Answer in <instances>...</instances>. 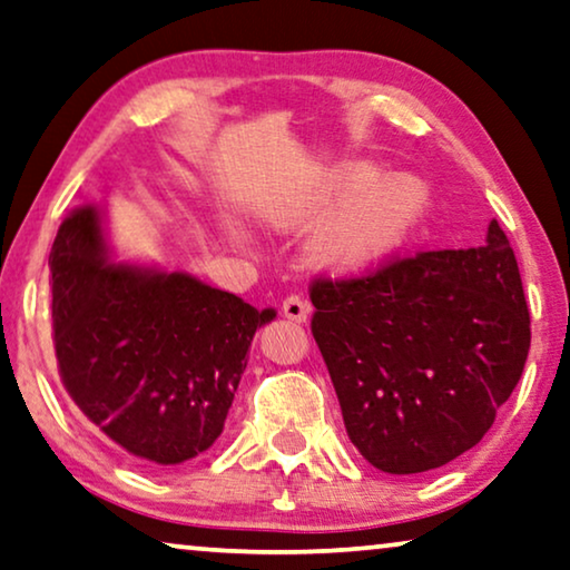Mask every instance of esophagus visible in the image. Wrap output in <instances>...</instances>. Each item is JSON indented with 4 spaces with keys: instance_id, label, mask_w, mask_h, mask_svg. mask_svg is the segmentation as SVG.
Instances as JSON below:
<instances>
[{
    "instance_id": "34e87169",
    "label": "esophagus",
    "mask_w": 570,
    "mask_h": 570,
    "mask_svg": "<svg viewBox=\"0 0 570 570\" xmlns=\"http://www.w3.org/2000/svg\"><path fill=\"white\" fill-rule=\"evenodd\" d=\"M282 312H284V317L292 320V322H307L309 304H307V299H302L299 294H292V296H286V299H284Z\"/></svg>"
}]
</instances>
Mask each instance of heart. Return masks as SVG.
Segmentation results:
<instances>
[{
  "instance_id": "obj_1",
  "label": "heart",
  "mask_w": 570,
  "mask_h": 570,
  "mask_svg": "<svg viewBox=\"0 0 570 570\" xmlns=\"http://www.w3.org/2000/svg\"><path fill=\"white\" fill-rule=\"evenodd\" d=\"M376 168L351 166L337 178L333 191L276 217L278 227L320 223L340 202L347 207L314 245L320 263L337 271H363L396 250L424 209V189L410 176H392L376 184Z\"/></svg>"
}]
</instances>
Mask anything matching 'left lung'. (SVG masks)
<instances>
[{"label":"left lung","instance_id":"1","mask_svg":"<svg viewBox=\"0 0 570 570\" xmlns=\"http://www.w3.org/2000/svg\"><path fill=\"white\" fill-rule=\"evenodd\" d=\"M312 335L351 443L373 469L422 473L471 450L520 384L530 309L497 219L469 250L314 276Z\"/></svg>","mask_w":570,"mask_h":570}]
</instances>
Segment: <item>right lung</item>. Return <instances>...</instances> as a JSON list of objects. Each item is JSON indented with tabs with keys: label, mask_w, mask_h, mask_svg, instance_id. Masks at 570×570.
<instances>
[{
	"label": "right lung",
	"mask_w": 570,
	"mask_h": 570,
	"mask_svg": "<svg viewBox=\"0 0 570 570\" xmlns=\"http://www.w3.org/2000/svg\"><path fill=\"white\" fill-rule=\"evenodd\" d=\"M48 266L58 376L83 420L158 471L215 445L253 335L276 312L186 274L107 263L95 207L63 219Z\"/></svg>",
	"instance_id": "add662e5"
}]
</instances>
